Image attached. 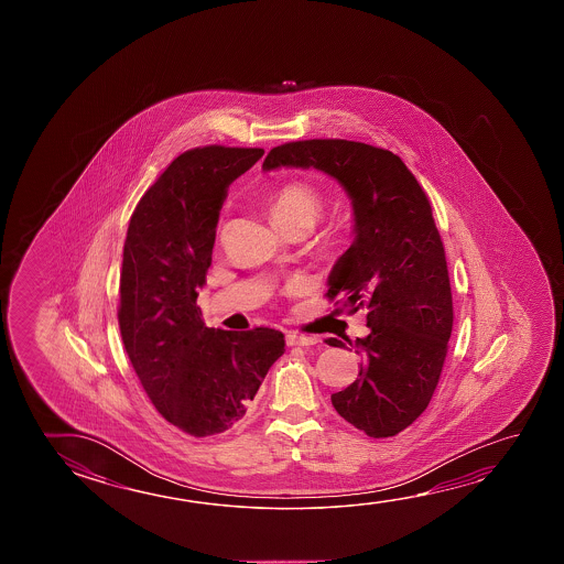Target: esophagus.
I'll use <instances>...</instances> for the list:
<instances>
[{
  "label": "esophagus",
  "mask_w": 564,
  "mask_h": 564,
  "mask_svg": "<svg viewBox=\"0 0 564 564\" xmlns=\"http://www.w3.org/2000/svg\"><path fill=\"white\" fill-rule=\"evenodd\" d=\"M286 344H289V346H303V348H306V346H314L316 338H313V336H303V334L289 333L286 334Z\"/></svg>",
  "instance_id": "obj_1"
}]
</instances>
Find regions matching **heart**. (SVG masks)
<instances>
[{"instance_id": "1", "label": "heart", "mask_w": 564, "mask_h": 564, "mask_svg": "<svg viewBox=\"0 0 564 564\" xmlns=\"http://www.w3.org/2000/svg\"><path fill=\"white\" fill-rule=\"evenodd\" d=\"M268 208L278 228L291 224H306L313 228V224L323 214V193L313 183L289 181L271 194Z\"/></svg>"}]
</instances>
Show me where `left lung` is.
I'll return each instance as SVG.
<instances>
[{"label": "left lung", "mask_w": 564, "mask_h": 564, "mask_svg": "<svg viewBox=\"0 0 564 564\" xmlns=\"http://www.w3.org/2000/svg\"><path fill=\"white\" fill-rule=\"evenodd\" d=\"M279 166L318 169L350 196L356 236L330 271L326 295L340 296L350 313L366 306L370 334L356 338L364 356L358 379L330 399L368 436H395L433 398L453 333L451 279L431 203L395 153L360 141L283 143L263 161V171Z\"/></svg>", "instance_id": "8db88e82"}]
</instances>
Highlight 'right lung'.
Masks as SVG:
<instances>
[{
	"mask_svg": "<svg viewBox=\"0 0 564 564\" xmlns=\"http://www.w3.org/2000/svg\"><path fill=\"white\" fill-rule=\"evenodd\" d=\"M261 155L224 145L185 151L141 196L123 243L121 340L151 403L196 438L236 425L285 351L279 330H214L196 305L228 186Z\"/></svg>",
	"mask_w": 564,
	"mask_h": 564,
	"instance_id": "add662e5",
	"label": "right lung"
}]
</instances>
